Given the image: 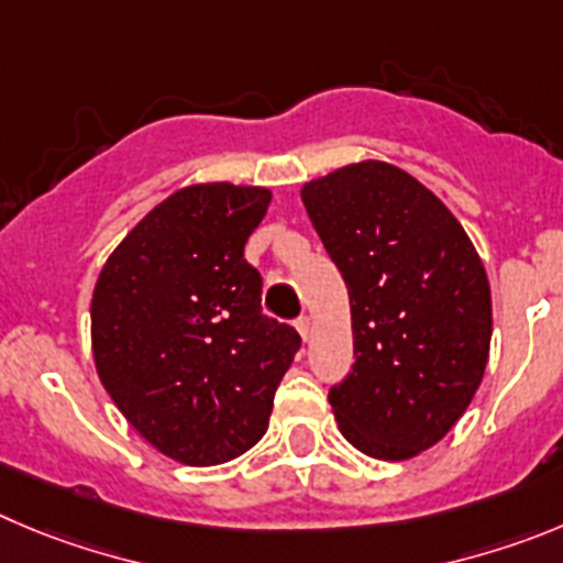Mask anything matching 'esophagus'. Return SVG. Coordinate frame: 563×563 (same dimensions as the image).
<instances>
[{"label": "esophagus", "mask_w": 563, "mask_h": 563, "mask_svg": "<svg viewBox=\"0 0 563 563\" xmlns=\"http://www.w3.org/2000/svg\"><path fill=\"white\" fill-rule=\"evenodd\" d=\"M297 333L302 335V339H311V333H313V322H311V317H299L297 319Z\"/></svg>", "instance_id": "esophagus-1"}]
</instances>
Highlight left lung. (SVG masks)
<instances>
[{"mask_svg": "<svg viewBox=\"0 0 563 563\" xmlns=\"http://www.w3.org/2000/svg\"><path fill=\"white\" fill-rule=\"evenodd\" d=\"M299 197L350 294L355 364L328 397L341 435L372 459H413L453 430L486 372L481 255L448 205L391 163H350Z\"/></svg>", "mask_w": 563, "mask_h": 563, "instance_id": "1", "label": "left lung"}]
</instances>
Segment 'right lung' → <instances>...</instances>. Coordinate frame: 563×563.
Masks as SVG:
<instances>
[{
	"label": "right lung",
	"instance_id": "right-lung-1",
	"mask_svg": "<svg viewBox=\"0 0 563 563\" xmlns=\"http://www.w3.org/2000/svg\"><path fill=\"white\" fill-rule=\"evenodd\" d=\"M269 188L197 183L146 213L110 252L91 297L97 375L157 453L213 466L246 453L299 350L264 317L244 244Z\"/></svg>",
	"mask_w": 563,
	"mask_h": 563
}]
</instances>
